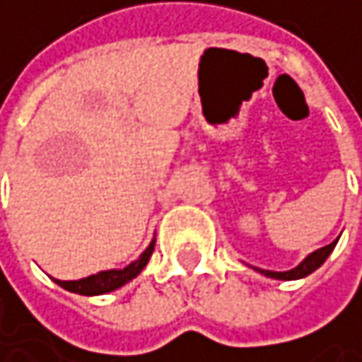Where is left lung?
Returning <instances> with one entry per match:
<instances>
[{
	"mask_svg": "<svg viewBox=\"0 0 362 362\" xmlns=\"http://www.w3.org/2000/svg\"><path fill=\"white\" fill-rule=\"evenodd\" d=\"M337 241H339V237L333 241V243H329L325 247H321V250H317V252L308 253L296 268H291V270H283V272H276V270H262V268H253V270H257L259 274H264V276H270V279H279V281H296V279H304V276H308V274H313L317 268H321L323 266V262H325L327 257H329V253L333 252V247L337 245Z\"/></svg>",
	"mask_w": 362,
	"mask_h": 362,
	"instance_id": "obj_1",
	"label": "left lung"
}]
</instances>
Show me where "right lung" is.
Instances as JSON below:
<instances>
[{
  "label": "right lung",
  "instance_id": "1",
  "mask_svg": "<svg viewBox=\"0 0 362 362\" xmlns=\"http://www.w3.org/2000/svg\"><path fill=\"white\" fill-rule=\"evenodd\" d=\"M153 250H155V239L151 241V245L144 252L140 253L138 259H134L125 268L100 270L96 274H90V276L77 279V281H60V279H54V283H58L62 289H66L71 293H79V296H103V293H109V291H115V289L123 287L132 279H136L144 270V266L148 264V259L153 255Z\"/></svg>",
  "mask_w": 362,
  "mask_h": 362
}]
</instances>
